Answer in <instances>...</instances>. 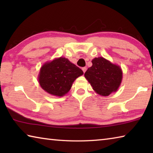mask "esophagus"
Segmentation results:
<instances>
[{"instance_id": "esophagus-1", "label": "esophagus", "mask_w": 153, "mask_h": 153, "mask_svg": "<svg viewBox=\"0 0 153 153\" xmlns=\"http://www.w3.org/2000/svg\"><path fill=\"white\" fill-rule=\"evenodd\" d=\"M82 71H83V72H84V73H85V72H86V69H87V68H86V67H82Z\"/></svg>"}]
</instances>
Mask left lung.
Wrapping results in <instances>:
<instances>
[{
    "label": "left lung",
    "mask_w": 153,
    "mask_h": 153,
    "mask_svg": "<svg viewBox=\"0 0 153 153\" xmlns=\"http://www.w3.org/2000/svg\"><path fill=\"white\" fill-rule=\"evenodd\" d=\"M92 63L84 76L93 90L104 97L117 91L122 80L121 67L103 57L94 58Z\"/></svg>",
    "instance_id": "obj_1"
}]
</instances>
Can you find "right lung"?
I'll return each mask as SVG.
<instances>
[{
	"label": "right lung",
	"instance_id": "obj_1",
	"mask_svg": "<svg viewBox=\"0 0 153 153\" xmlns=\"http://www.w3.org/2000/svg\"><path fill=\"white\" fill-rule=\"evenodd\" d=\"M84 74L81 69L65 57L46 63L41 67L38 82L46 92L63 97L71 89L77 77Z\"/></svg>",
	"mask_w": 153,
	"mask_h": 153
}]
</instances>
